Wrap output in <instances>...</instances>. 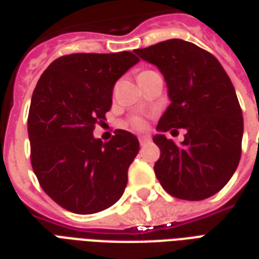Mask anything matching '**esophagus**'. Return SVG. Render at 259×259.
I'll list each match as a JSON object with an SVG mask.
<instances>
[{"instance_id": "obj_1", "label": "esophagus", "mask_w": 259, "mask_h": 259, "mask_svg": "<svg viewBox=\"0 0 259 259\" xmlns=\"http://www.w3.org/2000/svg\"><path fill=\"white\" fill-rule=\"evenodd\" d=\"M149 141H150V137H149V135H141V137H139V143H141V145H145V143H148Z\"/></svg>"}]
</instances>
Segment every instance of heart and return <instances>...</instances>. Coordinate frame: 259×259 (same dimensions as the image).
<instances>
[{"instance_id": "b5f03b06", "label": "heart", "mask_w": 259, "mask_h": 259, "mask_svg": "<svg viewBox=\"0 0 259 259\" xmlns=\"http://www.w3.org/2000/svg\"><path fill=\"white\" fill-rule=\"evenodd\" d=\"M132 125L139 130V128L145 127V122H143L142 118H139V117H137V118H134V120H132Z\"/></svg>"}]
</instances>
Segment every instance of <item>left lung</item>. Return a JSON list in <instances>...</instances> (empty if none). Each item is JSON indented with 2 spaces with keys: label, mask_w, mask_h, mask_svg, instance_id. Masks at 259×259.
Here are the masks:
<instances>
[{
  "label": "left lung",
  "mask_w": 259,
  "mask_h": 259,
  "mask_svg": "<svg viewBox=\"0 0 259 259\" xmlns=\"http://www.w3.org/2000/svg\"><path fill=\"white\" fill-rule=\"evenodd\" d=\"M135 54L160 70L171 101L153 137L160 148L156 177L177 199L214 196L229 182L241 154L243 114L229 75L215 56L184 39H167ZM177 127L187 130L184 143L163 135Z\"/></svg>",
  "instance_id": "1"
}]
</instances>
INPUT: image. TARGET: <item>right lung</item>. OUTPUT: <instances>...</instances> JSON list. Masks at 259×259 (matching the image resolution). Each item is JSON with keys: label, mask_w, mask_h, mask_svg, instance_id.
<instances>
[{"label": "right lung", "mask_w": 259, "mask_h": 259, "mask_svg": "<svg viewBox=\"0 0 259 259\" xmlns=\"http://www.w3.org/2000/svg\"><path fill=\"white\" fill-rule=\"evenodd\" d=\"M138 62L127 51L66 55L35 85L27 118L31 165L45 193L71 212L103 211L125 190L138 138L116 130L102 142L94 128L106 120L116 81Z\"/></svg>", "instance_id": "right-lung-1"}]
</instances>
